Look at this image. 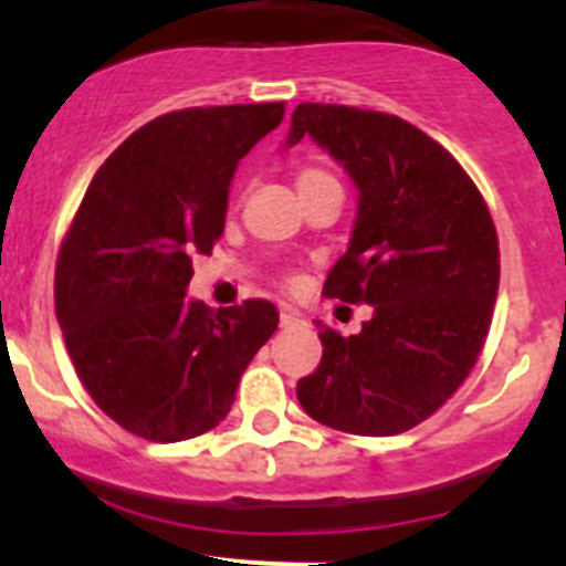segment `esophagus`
<instances>
[{"label": "esophagus", "instance_id": "esophagus-1", "mask_svg": "<svg viewBox=\"0 0 566 566\" xmlns=\"http://www.w3.org/2000/svg\"><path fill=\"white\" fill-rule=\"evenodd\" d=\"M297 323H303V314H300L297 308H292V306L280 308V326L292 328V326H297Z\"/></svg>", "mask_w": 566, "mask_h": 566}]
</instances>
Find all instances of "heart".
<instances>
[{"label":"heart","mask_w":566,"mask_h":566,"mask_svg":"<svg viewBox=\"0 0 566 566\" xmlns=\"http://www.w3.org/2000/svg\"><path fill=\"white\" fill-rule=\"evenodd\" d=\"M326 178H332V175H328L326 169L306 167V169H300V175H297V187H306V184H314V181H326Z\"/></svg>","instance_id":"heart-1"}]
</instances>
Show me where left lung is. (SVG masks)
Here are the masks:
<instances>
[{
	"label": "left lung",
	"mask_w": 566,
	"mask_h": 566,
	"mask_svg": "<svg viewBox=\"0 0 566 566\" xmlns=\"http://www.w3.org/2000/svg\"><path fill=\"white\" fill-rule=\"evenodd\" d=\"M303 135L359 192L323 294L374 312L352 337L319 326L323 359L297 382V399L334 431H411L457 394L482 352L499 294L496 227L457 158L397 115L297 104L286 147Z\"/></svg>",
	"instance_id": "left-lung-1"
}]
</instances>
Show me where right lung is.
Segmentation results:
<instances>
[{
	"mask_svg": "<svg viewBox=\"0 0 566 566\" xmlns=\"http://www.w3.org/2000/svg\"><path fill=\"white\" fill-rule=\"evenodd\" d=\"M283 102L189 107L135 129L90 181L56 263V317L87 394L149 442L227 419L240 374L277 328L269 300H187L192 258L223 234L240 158Z\"/></svg>",
	"mask_w": 566,
	"mask_h": 566,
	"instance_id": "add662e5",
	"label": "right lung"
}]
</instances>
